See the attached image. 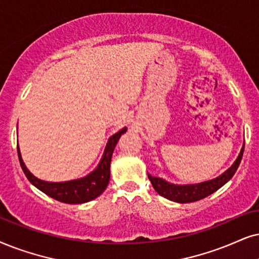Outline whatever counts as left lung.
<instances>
[{"instance_id":"8db88e82","label":"left lung","mask_w":259,"mask_h":259,"mask_svg":"<svg viewBox=\"0 0 259 259\" xmlns=\"http://www.w3.org/2000/svg\"><path fill=\"white\" fill-rule=\"evenodd\" d=\"M244 154V146L240 150L238 159L235 160L233 165L227 169L225 173H222L220 177L212 179V181H208L204 183H199V184H191V185H175L171 183H167L163 179L159 178V177H152L148 175V178L150 183H152L154 190L161 195L162 197L169 199V201L178 202V203H190L196 202L199 199L207 197V196L211 195L221 186H224L232 177L234 176L235 171H237L239 165H240L241 158Z\"/></svg>"}]
</instances>
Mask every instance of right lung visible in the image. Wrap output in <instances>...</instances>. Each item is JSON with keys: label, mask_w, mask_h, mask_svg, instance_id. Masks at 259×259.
<instances>
[{"label": "right lung", "mask_w": 259, "mask_h": 259, "mask_svg": "<svg viewBox=\"0 0 259 259\" xmlns=\"http://www.w3.org/2000/svg\"><path fill=\"white\" fill-rule=\"evenodd\" d=\"M126 132V127L120 130L113 136L110 137L107 142L105 152H104L103 158H101L98 167L93 172L84 177V178L76 179V181L63 182V183H49L40 181L35 178L31 172L26 168L24 161L21 159L20 150L18 147L19 161H20L21 168L25 176L27 177L29 182L33 184L35 188L44 192L45 195L57 199V201L68 203V204H81V203L90 202L92 199L97 198L104 192L107 184L110 182V163L112 159V153L118 142L119 137L122 134Z\"/></svg>", "instance_id": "add662e5"}]
</instances>
